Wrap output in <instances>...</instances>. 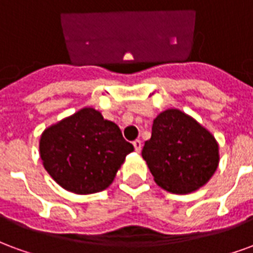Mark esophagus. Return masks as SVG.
<instances>
[{
	"mask_svg": "<svg viewBox=\"0 0 253 253\" xmlns=\"http://www.w3.org/2000/svg\"><path fill=\"white\" fill-rule=\"evenodd\" d=\"M132 145H134L135 152H141V149H142V142H141V139H135V141L132 142Z\"/></svg>",
	"mask_w": 253,
	"mask_h": 253,
	"instance_id": "1",
	"label": "esophagus"
}]
</instances>
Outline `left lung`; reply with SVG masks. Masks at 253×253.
<instances>
[{
	"mask_svg": "<svg viewBox=\"0 0 253 253\" xmlns=\"http://www.w3.org/2000/svg\"><path fill=\"white\" fill-rule=\"evenodd\" d=\"M142 157L161 188L183 195L211 179L219 164V146L211 132L192 116L169 108L153 121Z\"/></svg>",
	"mask_w": 253,
	"mask_h": 253,
	"instance_id": "left-lung-1",
	"label": "left lung"
}]
</instances>
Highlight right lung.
I'll use <instances>...</instances> for the list:
<instances>
[{
    "mask_svg": "<svg viewBox=\"0 0 253 253\" xmlns=\"http://www.w3.org/2000/svg\"><path fill=\"white\" fill-rule=\"evenodd\" d=\"M132 150L118 125L92 107L47 127L39 141L44 169L62 188L78 195L108 188Z\"/></svg>",
    "mask_w": 253,
    "mask_h": 253,
    "instance_id": "obj_1",
    "label": "right lung"
}]
</instances>
